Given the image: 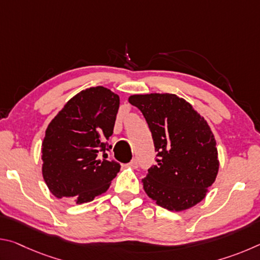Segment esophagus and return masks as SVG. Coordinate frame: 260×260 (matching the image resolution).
<instances>
[{
	"mask_svg": "<svg viewBox=\"0 0 260 260\" xmlns=\"http://www.w3.org/2000/svg\"><path fill=\"white\" fill-rule=\"evenodd\" d=\"M129 165H131L132 167H133V169H138V167H139V161H138V159H135V158H134V159L129 162Z\"/></svg>",
	"mask_w": 260,
	"mask_h": 260,
	"instance_id": "1",
	"label": "esophagus"
}]
</instances>
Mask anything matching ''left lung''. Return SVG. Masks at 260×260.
Here are the masks:
<instances>
[{
  "mask_svg": "<svg viewBox=\"0 0 260 260\" xmlns=\"http://www.w3.org/2000/svg\"><path fill=\"white\" fill-rule=\"evenodd\" d=\"M151 131L156 165L142 180L157 205L183 211L204 199L219 170L215 139L208 122L186 100L174 94L132 95Z\"/></svg>",
  "mask_w": 260,
  "mask_h": 260,
  "instance_id": "1",
  "label": "left lung"
}]
</instances>
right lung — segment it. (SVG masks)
Listing matches in <instances>:
<instances>
[{
	"instance_id": "obj_1",
	"label": "right lung",
	"mask_w": 260,
	"mask_h": 260,
	"mask_svg": "<svg viewBox=\"0 0 260 260\" xmlns=\"http://www.w3.org/2000/svg\"><path fill=\"white\" fill-rule=\"evenodd\" d=\"M119 96L99 86L81 90L64 105L46 129L42 175L57 199L93 201L109 189L120 170L108 160Z\"/></svg>"
}]
</instances>
